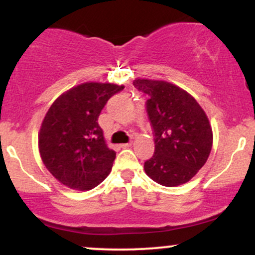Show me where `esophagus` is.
Here are the masks:
<instances>
[{
	"label": "esophagus",
	"instance_id": "1",
	"mask_svg": "<svg viewBox=\"0 0 255 255\" xmlns=\"http://www.w3.org/2000/svg\"><path fill=\"white\" fill-rule=\"evenodd\" d=\"M131 145H133V141H129V142H127V144H122V145H121V147L127 148V147H130Z\"/></svg>",
	"mask_w": 255,
	"mask_h": 255
}]
</instances>
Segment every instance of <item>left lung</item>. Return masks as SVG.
I'll use <instances>...</instances> for the list:
<instances>
[{"instance_id": "left-lung-1", "label": "left lung", "mask_w": 255, "mask_h": 255, "mask_svg": "<svg viewBox=\"0 0 255 255\" xmlns=\"http://www.w3.org/2000/svg\"><path fill=\"white\" fill-rule=\"evenodd\" d=\"M148 96L146 111L154 136V153L145 172L154 182L176 187L203 168L212 148V129L205 111L186 91L166 81L136 79Z\"/></svg>"}]
</instances>
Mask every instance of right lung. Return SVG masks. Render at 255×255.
Returning <instances> with one entry per match:
<instances>
[{
  "mask_svg": "<svg viewBox=\"0 0 255 255\" xmlns=\"http://www.w3.org/2000/svg\"><path fill=\"white\" fill-rule=\"evenodd\" d=\"M124 89L85 83L61 95L48 110L38 135L40 157L64 186L90 191L109 175L116 152L105 144L98 118L107 102Z\"/></svg>",
  "mask_w": 255,
  "mask_h": 255,
  "instance_id": "right-lung-1",
  "label": "right lung"
}]
</instances>
